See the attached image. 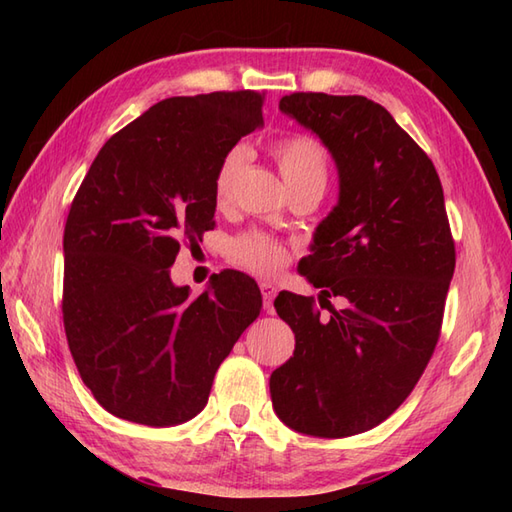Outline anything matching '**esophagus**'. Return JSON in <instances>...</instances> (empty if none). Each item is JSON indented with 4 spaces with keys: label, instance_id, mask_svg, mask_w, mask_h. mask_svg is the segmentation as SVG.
Segmentation results:
<instances>
[{
    "label": "esophagus",
    "instance_id": "1",
    "mask_svg": "<svg viewBox=\"0 0 512 512\" xmlns=\"http://www.w3.org/2000/svg\"><path fill=\"white\" fill-rule=\"evenodd\" d=\"M259 290H262V297H264V310L273 312V299L277 295V286L270 284V281H262V284H259Z\"/></svg>",
    "mask_w": 512,
    "mask_h": 512
}]
</instances>
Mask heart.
<instances>
[{
    "label": "heart",
    "instance_id": "obj_1",
    "mask_svg": "<svg viewBox=\"0 0 512 512\" xmlns=\"http://www.w3.org/2000/svg\"><path fill=\"white\" fill-rule=\"evenodd\" d=\"M250 151L244 145H237L226 151L220 167L215 173V200L217 204H228L233 198L235 184L242 176ZM275 158L284 176L288 189L319 187L328 182V162L317 140L308 136H292L279 140L275 145ZM233 255L239 264H244L259 273H275L286 262V250L266 235L250 233L239 237L233 246Z\"/></svg>",
    "mask_w": 512,
    "mask_h": 512
}]
</instances>
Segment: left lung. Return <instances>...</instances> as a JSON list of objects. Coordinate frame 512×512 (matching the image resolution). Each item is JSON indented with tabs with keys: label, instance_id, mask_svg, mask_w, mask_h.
I'll return each instance as SVG.
<instances>
[{
	"label": "left lung",
	"instance_id": "obj_1",
	"mask_svg": "<svg viewBox=\"0 0 512 512\" xmlns=\"http://www.w3.org/2000/svg\"><path fill=\"white\" fill-rule=\"evenodd\" d=\"M279 110L330 151L339 200L299 262L330 317L312 297L279 292L295 354L270 376V398L299 433L356 436L405 402L436 350L455 270L442 184L394 116L365 96L295 92Z\"/></svg>",
	"mask_w": 512,
	"mask_h": 512
}]
</instances>
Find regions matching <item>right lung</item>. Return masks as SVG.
Wrapping results in <instances>:
<instances>
[{
  "label": "right lung",
  "instance_id": "add662e5",
  "mask_svg": "<svg viewBox=\"0 0 512 512\" xmlns=\"http://www.w3.org/2000/svg\"><path fill=\"white\" fill-rule=\"evenodd\" d=\"M262 94L173 96L101 147L63 233V325L76 369L116 418L173 427L204 409L217 367L259 317L237 270L191 299L171 281L180 244L213 228L215 173L264 125Z\"/></svg>",
  "mask_w": 512,
  "mask_h": 512
}]
</instances>
